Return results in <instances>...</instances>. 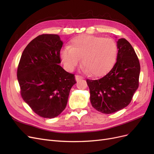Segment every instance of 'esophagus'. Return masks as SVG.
<instances>
[{
  "instance_id": "esophagus-1",
  "label": "esophagus",
  "mask_w": 154,
  "mask_h": 154,
  "mask_svg": "<svg viewBox=\"0 0 154 154\" xmlns=\"http://www.w3.org/2000/svg\"><path fill=\"white\" fill-rule=\"evenodd\" d=\"M82 79V77L79 75H75V80L77 81H79L80 79Z\"/></svg>"
}]
</instances>
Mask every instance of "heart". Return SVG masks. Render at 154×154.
Listing matches in <instances>:
<instances>
[{
	"mask_svg": "<svg viewBox=\"0 0 154 154\" xmlns=\"http://www.w3.org/2000/svg\"><path fill=\"white\" fill-rule=\"evenodd\" d=\"M117 44L111 38L81 35L71 41L69 48L60 51V58L68 70H72L82 59V65L93 76L106 73L116 62Z\"/></svg>",
	"mask_w": 154,
	"mask_h": 154,
	"instance_id": "heart-1",
	"label": "heart"
}]
</instances>
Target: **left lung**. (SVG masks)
<instances>
[{
    "instance_id": "8db88e82",
    "label": "left lung",
    "mask_w": 154,
    "mask_h": 154,
    "mask_svg": "<svg viewBox=\"0 0 154 154\" xmlns=\"http://www.w3.org/2000/svg\"><path fill=\"white\" fill-rule=\"evenodd\" d=\"M117 44V61L112 69L99 79H86L92 106L105 114L128 106L139 87L140 68L134 49L125 38Z\"/></svg>"
}]
</instances>
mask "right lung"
<instances>
[{
    "mask_svg": "<svg viewBox=\"0 0 154 154\" xmlns=\"http://www.w3.org/2000/svg\"><path fill=\"white\" fill-rule=\"evenodd\" d=\"M63 42L58 35L42 34L23 52L17 68L22 98L38 116L51 119L65 109L75 75L59 64Z\"/></svg>",
    "mask_w": 154,
    "mask_h": 154,
    "instance_id": "1",
    "label": "right lung"
}]
</instances>
